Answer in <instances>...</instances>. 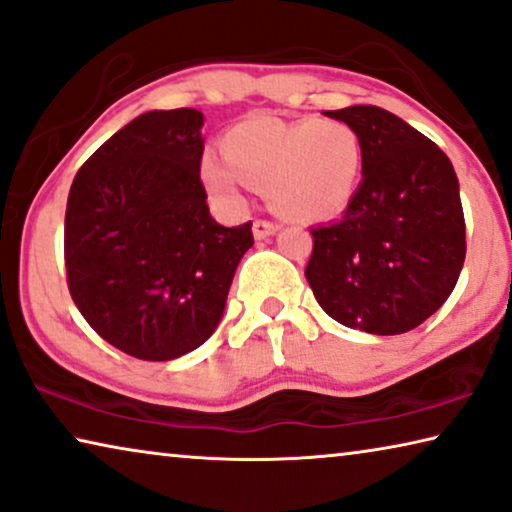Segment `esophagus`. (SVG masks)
<instances>
[{"instance_id": "34e87169", "label": "esophagus", "mask_w": 512, "mask_h": 512, "mask_svg": "<svg viewBox=\"0 0 512 512\" xmlns=\"http://www.w3.org/2000/svg\"><path fill=\"white\" fill-rule=\"evenodd\" d=\"M278 230H280L278 223H273V221H262V218H257V221L253 223L255 239H266V237H271V234H275Z\"/></svg>"}]
</instances>
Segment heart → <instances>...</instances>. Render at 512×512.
<instances>
[{
	"mask_svg": "<svg viewBox=\"0 0 512 512\" xmlns=\"http://www.w3.org/2000/svg\"><path fill=\"white\" fill-rule=\"evenodd\" d=\"M223 159L205 154L202 182L227 205H241L243 182L294 221L342 214L358 191L362 141L344 120H241L223 136Z\"/></svg>",
	"mask_w": 512,
	"mask_h": 512,
	"instance_id": "b5f03b06",
	"label": "heart"
}]
</instances>
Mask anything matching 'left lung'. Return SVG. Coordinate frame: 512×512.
Masks as SVG:
<instances>
[{"mask_svg":"<svg viewBox=\"0 0 512 512\" xmlns=\"http://www.w3.org/2000/svg\"><path fill=\"white\" fill-rule=\"evenodd\" d=\"M362 141V182L337 223L312 227L305 278L328 316L401 335L437 312L465 262V214L451 161L394 113L326 111Z\"/></svg>","mask_w":512,"mask_h":512,"instance_id":"1","label":"left lung"}]
</instances>
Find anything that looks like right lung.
Here are the masks:
<instances>
[{
  "label": "right lung",
  "mask_w": 512,
  "mask_h": 512,
  "mask_svg": "<svg viewBox=\"0 0 512 512\" xmlns=\"http://www.w3.org/2000/svg\"><path fill=\"white\" fill-rule=\"evenodd\" d=\"M200 127L196 109L143 113L70 186V296L97 335L139 360H175L205 344L253 246V223L225 227L209 214Z\"/></svg>",
  "instance_id": "1"
}]
</instances>
